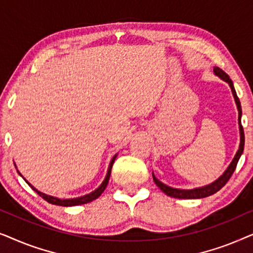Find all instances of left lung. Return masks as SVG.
Wrapping results in <instances>:
<instances>
[{"label":"left lung","mask_w":253,"mask_h":253,"mask_svg":"<svg viewBox=\"0 0 253 253\" xmlns=\"http://www.w3.org/2000/svg\"><path fill=\"white\" fill-rule=\"evenodd\" d=\"M213 71H214V75L217 76V77H219L220 79H222L223 82L228 83V85H229V87L231 88V93H233V96H234V99H235V103H236L237 110H238V129H240V146H238V150L236 152V154H235L234 159H233V160H231L230 165L228 166L226 170L223 171V174L221 175L220 177H217L214 182L210 183V184H207V185L199 186V188H193V189L171 188V186H169L167 184H165V183H162L161 181H159V179L155 177V175L153 174V172H152V175H153V181L155 182V184H157L159 188H160L161 191H164L166 195L169 196V197H172V198H178V199H200V198H205V197H209V196L214 195V193L219 191V190L222 188V186L226 185V183L229 181V178L231 177V175H233V172L235 171V169H236L237 162H238V160H240L242 153H243V150H244V131H243V126H242V123H241L242 108H241L240 99H238V96L236 94V91H235L234 84H233V82H231V79L229 78V76H228L226 72L222 71L220 68H217V67H214Z\"/></svg>","instance_id":"8db88e82"}]
</instances>
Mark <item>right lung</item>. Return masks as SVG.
I'll list each match as a JSON object with an SVG mask.
<instances>
[{
	"label": "right lung",
	"instance_id": "add662e5",
	"mask_svg": "<svg viewBox=\"0 0 253 253\" xmlns=\"http://www.w3.org/2000/svg\"><path fill=\"white\" fill-rule=\"evenodd\" d=\"M116 157H117V153L114 155L113 157V159L112 160H110V162H109V167H108V170H107V174H106V177H105V179H103V182L101 183V184H100L98 188H96L94 191H92V192H89V193H87V195H85V196H82V197H77V198H69V199H62V198H57V197H54V196H49V195H46V193H43V192H41V191H39V190L38 189H36L34 188V186L31 184V183H29L26 181L25 178L23 177V175L20 174L19 172V170L18 169H17V167H16V165H15V167H16V169H17V172H18V174L22 176V177L24 178V181H25L27 184H29L31 188H32L34 191H36L38 195H39L40 197H42V198L46 200V202H48L49 204H53V205H57V206H64V207H70V206H77V205H83V204H87V203H89V202H93V200L94 199H96V198H99L100 196H101V193L105 191V189L107 188V184H108V182H109V177H110V172H112V168H113V164H114V161H115V159H116Z\"/></svg>",
	"mask_w": 253,
	"mask_h": 253
}]
</instances>
